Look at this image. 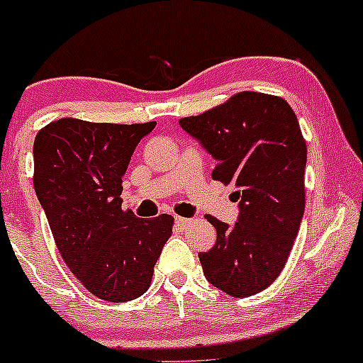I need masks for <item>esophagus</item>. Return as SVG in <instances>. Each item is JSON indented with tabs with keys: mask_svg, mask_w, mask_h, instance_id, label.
<instances>
[{
	"mask_svg": "<svg viewBox=\"0 0 363 363\" xmlns=\"http://www.w3.org/2000/svg\"><path fill=\"white\" fill-rule=\"evenodd\" d=\"M175 223H177L179 226H189L193 223V219H188V218H181V216H175Z\"/></svg>",
	"mask_w": 363,
	"mask_h": 363,
	"instance_id": "34e87169",
	"label": "esophagus"
}]
</instances>
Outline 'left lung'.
<instances>
[{
	"mask_svg": "<svg viewBox=\"0 0 363 363\" xmlns=\"http://www.w3.org/2000/svg\"><path fill=\"white\" fill-rule=\"evenodd\" d=\"M179 124L218 161L212 177L239 202L233 225L207 218L218 239L199 252L205 279L232 296L258 294L283 270L303 216L307 149L295 112L283 98L246 91Z\"/></svg>",
	"mask_w": 363,
	"mask_h": 363,
	"instance_id": "left-lung-1",
	"label": "left lung"
}]
</instances>
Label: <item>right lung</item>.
<instances>
[{
  "label": "right lung",
  "mask_w": 363,
  "mask_h": 363,
  "mask_svg": "<svg viewBox=\"0 0 363 363\" xmlns=\"http://www.w3.org/2000/svg\"><path fill=\"white\" fill-rule=\"evenodd\" d=\"M156 123L60 119L33 145L35 193L68 269L98 298L145 294L174 218L140 219L121 208L123 177L138 142Z\"/></svg>",
  "instance_id": "1"
}]
</instances>
